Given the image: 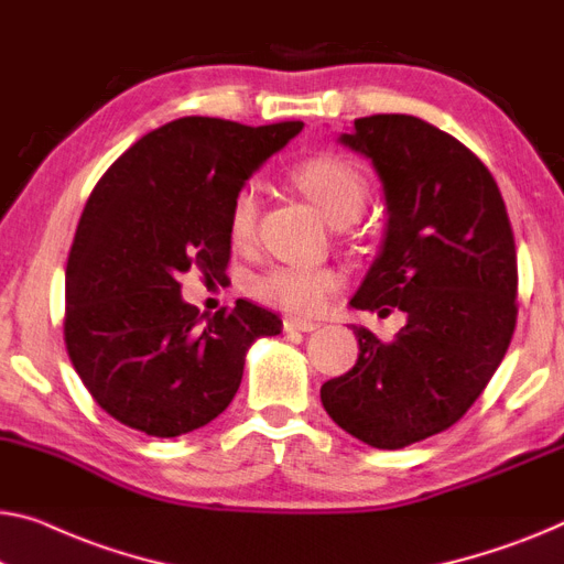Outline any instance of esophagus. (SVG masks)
I'll list each match as a JSON object with an SVG mask.
<instances>
[{"instance_id": "obj_1", "label": "esophagus", "mask_w": 564, "mask_h": 564, "mask_svg": "<svg viewBox=\"0 0 564 564\" xmlns=\"http://www.w3.org/2000/svg\"><path fill=\"white\" fill-rule=\"evenodd\" d=\"M316 329H318L316 322H306V318H296V316L283 318V332H316Z\"/></svg>"}]
</instances>
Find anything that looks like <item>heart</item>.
<instances>
[{"instance_id": "obj_1", "label": "heart", "mask_w": 564, "mask_h": 564, "mask_svg": "<svg viewBox=\"0 0 564 564\" xmlns=\"http://www.w3.org/2000/svg\"><path fill=\"white\" fill-rule=\"evenodd\" d=\"M293 182L299 189L322 209L332 225H349L362 213L367 199V182L355 164L336 154L311 156L293 166ZM258 217V197L253 187H242L232 197L228 215V232L235 246H246L253 240ZM341 275L334 268L279 263L265 268L250 279L248 289L258 301L268 306L291 311V314H316L326 306Z\"/></svg>"}]
</instances>
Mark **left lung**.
Returning a JSON list of instances; mask_svg holds the SVG:
<instances>
[{
	"mask_svg": "<svg viewBox=\"0 0 564 564\" xmlns=\"http://www.w3.org/2000/svg\"><path fill=\"white\" fill-rule=\"evenodd\" d=\"M339 141L380 174L388 230L351 306L408 316L392 341L355 326L357 365L322 384L324 410L372 448L448 431L497 372L517 326V246L501 192L451 133L405 113Z\"/></svg>",
	"mask_w": 564,
	"mask_h": 564,
	"instance_id": "8db88e82",
	"label": "left lung"
}]
</instances>
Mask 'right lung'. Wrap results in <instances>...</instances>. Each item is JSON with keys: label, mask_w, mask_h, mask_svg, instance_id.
<instances>
[{"label": "right lung", "mask_w": 564, "mask_h": 564, "mask_svg": "<svg viewBox=\"0 0 564 564\" xmlns=\"http://www.w3.org/2000/svg\"><path fill=\"white\" fill-rule=\"evenodd\" d=\"M301 129L184 116L126 149L90 192L63 332L75 372L119 423L156 438L197 431L232 402L250 344L281 334L279 316L242 299L199 316L180 275L228 279L232 197Z\"/></svg>", "instance_id": "add662e5"}]
</instances>
